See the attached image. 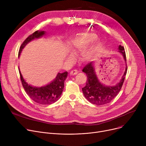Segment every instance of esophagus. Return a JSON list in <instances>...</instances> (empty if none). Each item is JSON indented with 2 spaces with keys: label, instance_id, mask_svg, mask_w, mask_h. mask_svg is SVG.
<instances>
[{
  "label": "esophagus",
  "instance_id": "34e87169",
  "mask_svg": "<svg viewBox=\"0 0 146 146\" xmlns=\"http://www.w3.org/2000/svg\"><path fill=\"white\" fill-rule=\"evenodd\" d=\"M78 73V71L77 70H72L70 72V74L71 75H76Z\"/></svg>",
  "mask_w": 146,
  "mask_h": 146
}]
</instances>
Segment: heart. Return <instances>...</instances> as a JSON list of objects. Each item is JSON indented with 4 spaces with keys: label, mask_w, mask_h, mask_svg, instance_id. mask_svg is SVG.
I'll return each mask as SVG.
<instances>
[{
    "label": "heart",
    "mask_w": 146,
    "mask_h": 146,
    "mask_svg": "<svg viewBox=\"0 0 146 146\" xmlns=\"http://www.w3.org/2000/svg\"><path fill=\"white\" fill-rule=\"evenodd\" d=\"M96 36L94 34H83L82 35H78L74 38L72 40V43L70 47V51L73 54H76L79 51H81L83 49L86 48L87 46L92 41ZM99 41H96L94 42L90 47L83 52V55L85 58H87L90 56L92 54H94L99 47ZM72 54L69 55V57H72Z\"/></svg>",
    "instance_id": "1"
}]
</instances>
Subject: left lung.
<instances>
[{
  "instance_id": "left-lung-1",
  "label": "left lung",
  "mask_w": 146,
  "mask_h": 146,
  "mask_svg": "<svg viewBox=\"0 0 146 146\" xmlns=\"http://www.w3.org/2000/svg\"><path fill=\"white\" fill-rule=\"evenodd\" d=\"M118 51L121 53L126 63V56L124 48L118 46ZM95 64L90 62L83 68L82 71L87 76L86 86L82 88L83 94L90 103L96 105H101L110 103L120 91L127 74V64L123 76L119 82L113 86H106L98 79L95 72Z\"/></svg>"
}]
</instances>
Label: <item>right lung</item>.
Returning <instances> with one entry per match:
<instances>
[{"label":"right lung","instance_id":"right-lung-1","mask_svg":"<svg viewBox=\"0 0 146 146\" xmlns=\"http://www.w3.org/2000/svg\"><path fill=\"white\" fill-rule=\"evenodd\" d=\"M46 34L44 31H36L29 35L24 41L19 48L18 57L25 46L31 41L40 38ZM20 78L22 86L27 95L35 102L42 105H49L56 102L60 99L63 92L64 86V81L67 77L68 73L65 72L63 73H58L56 78L51 82L41 87H36L28 84L22 77L19 68Z\"/></svg>","mask_w":146,"mask_h":146}]
</instances>
